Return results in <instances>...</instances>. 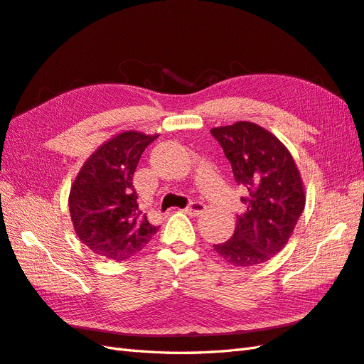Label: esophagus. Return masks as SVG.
Returning <instances> with one entry per match:
<instances>
[{
	"instance_id": "34e87169",
	"label": "esophagus",
	"mask_w": 364,
	"mask_h": 364,
	"mask_svg": "<svg viewBox=\"0 0 364 364\" xmlns=\"http://www.w3.org/2000/svg\"><path fill=\"white\" fill-rule=\"evenodd\" d=\"M206 210V206H204L203 203H200V201H195V203H191L188 208L184 209V212L186 213H189V215H192V217H198V215H201V213Z\"/></svg>"
}]
</instances>
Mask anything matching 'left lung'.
Returning <instances> with one entry per match:
<instances>
[{
  "mask_svg": "<svg viewBox=\"0 0 364 364\" xmlns=\"http://www.w3.org/2000/svg\"><path fill=\"white\" fill-rule=\"evenodd\" d=\"M235 181L247 192L234 235L215 245V252L235 267L267 262L291 238L306 204L304 184L294 156L267 129L250 121L210 129Z\"/></svg>",
  "mask_w": 364,
  "mask_h": 364,
  "instance_id": "1",
  "label": "left lung"
}]
</instances>
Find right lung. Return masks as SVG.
<instances>
[{
	"mask_svg": "<svg viewBox=\"0 0 364 364\" xmlns=\"http://www.w3.org/2000/svg\"><path fill=\"white\" fill-rule=\"evenodd\" d=\"M158 135L124 130L102 143L82 164L69 193L73 229L102 258L124 262L158 232L138 208L134 173L144 149Z\"/></svg>",
	"mask_w": 364,
	"mask_h": 364,
	"instance_id": "obj_1",
	"label": "right lung"
}]
</instances>
